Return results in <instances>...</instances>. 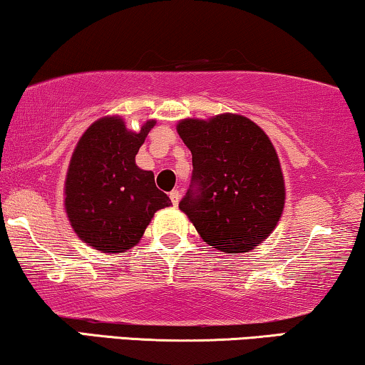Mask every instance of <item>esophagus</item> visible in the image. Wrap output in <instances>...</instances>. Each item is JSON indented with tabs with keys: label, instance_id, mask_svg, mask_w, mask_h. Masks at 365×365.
I'll return each mask as SVG.
<instances>
[{
	"label": "esophagus",
	"instance_id": "esophagus-1",
	"mask_svg": "<svg viewBox=\"0 0 365 365\" xmlns=\"http://www.w3.org/2000/svg\"><path fill=\"white\" fill-rule=\"evenodd\" d=\"M169 197H171V202L174 204V206H178L179 199H181V192H179L178 189H173V191L169 192Z\"/></svg>",
	"mask_w": 365,
	"mask_h": 365
}]
</instances>
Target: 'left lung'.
Here are the masks:
<instances>
[{"label":"left lung","instance_id":"1","mask_svg":"<svg viewBox=\"0 0 365 365\" xmlns=\"http://www.w3.org/2000/svg\"><path fill=\"white\" fill-rule=\"evenodd\" d=\"M176 129L192 154V187L179 209L217 251H252L271 236L286 204L271 139L251 119L232 113L181 119Z\"/></svg>","mask_w":365,"mask_h":365}]
</instances>
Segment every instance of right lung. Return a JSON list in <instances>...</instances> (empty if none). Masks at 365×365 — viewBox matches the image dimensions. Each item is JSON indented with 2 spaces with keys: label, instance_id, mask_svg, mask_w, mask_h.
<instances>
[{
  "label": "right lung",
  "instance_id": "1",
  "mask_svg": "<svg viewBox=\"0 0 365 365\" xmlns=\"http://www.w3.org/2000/svg\"><path fill=\"white\" fill-rule=\"evenodd\" d=\"M156 121L129 131L121 116L94 121L74 148L64 181V209L76 236L101 252L119 254L141 241L154 212L171 206L136 154Z\"/></svg>",
  "mask_w": 365,
  "mask_h": 365
}]
</instances>
